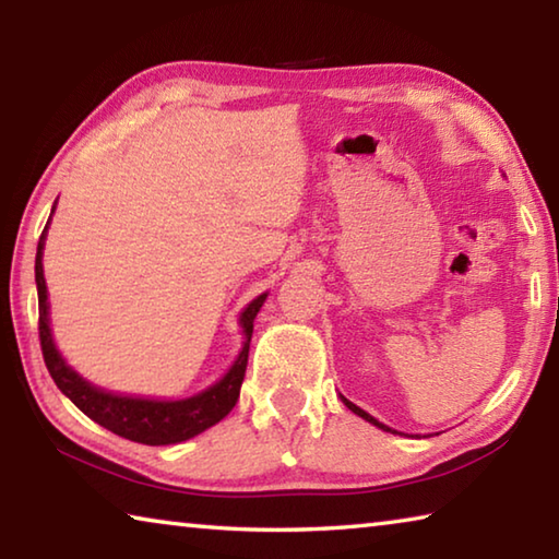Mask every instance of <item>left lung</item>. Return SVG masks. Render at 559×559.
I'll return each instance as SVG.
<instances>
[{
	"label": "left lung",
	"mask_w": 559,
	"mask_h": 559,
	"mask_svg": "<svg viewBox=\"0 0 559 559\" xmlns=\"http://www.w3.org/2000/svg\"><path fill=\"white\" fill-rule=\"evenodd\" d=\"M343 402H345V406H347V409H349V412H355L357 416H362V419H365V421H370V424H374V427H380V429H384V431H392V433H396L394 429H390V427H384V424H382V421H377V419H374V416H370V414H367L365 409H359V406H357V404H353V402H349V400H345V396H343Z\"/></svg>",
	"instance_id": "left-lung-1"
}]
</instances>
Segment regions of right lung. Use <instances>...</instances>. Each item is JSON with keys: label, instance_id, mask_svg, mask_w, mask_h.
Segmentation results:
<instances>
[{"label": "right lung", "instance_id": "add662e5", "mask_svg": "<svg viewBox=\"0 0 559 559\" xmlns=\"http://www.w3.org/2000/svg\"><path fill=\"white\" fill-rule=\"evenodd\" d=\"M53 214V212H51ZM51 222V216H49ZM46 222L39 246H36V290H39V340H41V353L46 370H49L51 380L56 386L69 396V400L79 406V409L91 416L93 421L100 424L103 429L118 433L122 439L147 443V447H167V443H179L197 437V433L214 427L216 421H222L226 414L234 409L236 400H239V390L246 374V362H249V343L253 333V318L266 300V293L259 298H253L241 313V328H243V347L231 370L226 372L219 382L212 384L210 390H204L187 400H143V396H122L93 386L91 382L71 370L66 365L59 349L53 345L51 328H49V293H46L44 281V241H46Z\"/></svg>", "mask_w": 559, "mask_h": 559}]
</instances>
